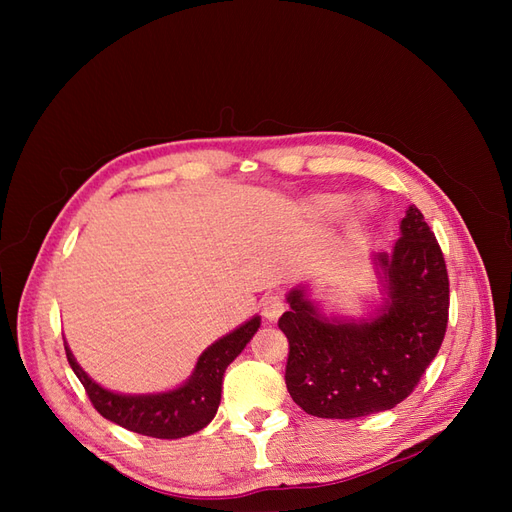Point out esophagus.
<instances>
[{
  "label": "esophagus",
  "instance_id": "obj_1",
  "mask_svg": "<svg viewBox=\"0 0 512 512\" xmlns=\"http://www.w3.org/2000/svg\"><path fill=\"white\" fill-rule=\"evenodd\" d=\"M260 307H262V314H265V318L275 322L284 312V299L277 292H269V294H265V297H262Z\"/></svg>",
  "mask_w": 512,
  "mask_h": 512
}]
</instances>
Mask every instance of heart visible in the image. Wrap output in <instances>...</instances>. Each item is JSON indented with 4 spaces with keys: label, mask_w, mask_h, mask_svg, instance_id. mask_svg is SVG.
I'll return each instance as SVG.
<instances>
[{
    "label": "heart",
    "mask_w": 512,
    "mask_h": 512,
    "mask_svg": "<svg viewBox=\"0 0 512 512\" xmlns=\"http://www.w3.org/2000/svg\"><path fill=\"white\" fill-rule=\"evenodd\" d=\"M339 205H342V198H327V200H324V207H327V209H337Z\"/></svg>",
    "instance_id": "obj_1"
}]
</instances>
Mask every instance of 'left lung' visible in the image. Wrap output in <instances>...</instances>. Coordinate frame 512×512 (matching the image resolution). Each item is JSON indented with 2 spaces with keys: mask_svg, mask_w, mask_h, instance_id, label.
<instances>
[{
  "mask_svg": "<svg viewBox=\"0 0 512 512\" xmlns=\"http://www.w3.org/2000/svg\"><path fill=\"white\" fill-rule=\"evenodd\" d=\"M389 303L371 322H331L288 294L280 329L288 337L286 386L307 414L359 418L401 404L436 359L448 324V271L442 247L414 205L401 220L391 256L378 254Z\"/></svg>",
  "mask_w": 512,
  "mask_h": 512,
  "instance_id": "8db88e82",
  "label": "left lung"
}]
</instances>
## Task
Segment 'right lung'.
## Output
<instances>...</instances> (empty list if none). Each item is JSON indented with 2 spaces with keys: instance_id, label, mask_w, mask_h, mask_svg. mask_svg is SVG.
<instances>
[{
  "instance_id": "add662e5",
  "label": "right lung",
  "mask_w": 512,
  "mask_h": 512,
  "mask_svg": "<svg viewBox=\"0 0 512 512\" xmlns=\"http://www.w3.org/2000/svg\"><path fill=\"white\" fill-rule=\"evenodd\" d=\"M260 327V318H252L237 331L228 333L209 346L196 363L192 378L181 389L160 395H117L102 389L74 361L66 346V356L85 393L104 418L134 433L160 440L190 436L211 423L222 397V378L226 367L237 359Z\"/></svg>"
}]
</instances>
